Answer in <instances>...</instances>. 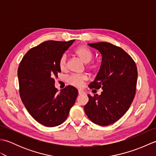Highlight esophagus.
Returning <instances> with one entry per match:
<instances>
[{
    "instance_id": "1",
    "label": "esophagus",
    "mask_w": 156,
    "mask_h": 156,
    "mask_svg": "<svg viewBox=\"0 0 156 156\" xmlns=\"http://www.w3.org/2000/svg\"><path fill=\"white\" fill-rule=\"evenodd\" d=\"M83 93H84V92L82 90H80V89H79V90H78V94H83Z\"/></svg>"
}]
</instances>
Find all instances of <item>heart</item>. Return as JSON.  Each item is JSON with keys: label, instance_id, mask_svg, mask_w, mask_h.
I'll return each instance as SVG.
<instances>
[{"label": "heart", "instance_id": "b5f03b06", "mask_svg": "<svg viewBox=\"0 0 156 156\" xmlns=\"http://www.w3.org/2000/svg\"><path fill=\"white\" fill-rule=\"evenodd\" d=\"M76 54L78 56L81 60L85 64H87L93 58V53L87 46H80L76 49ZM67 60L68 56L66 54H63L59 60V68L62 71H66L67 69ZM87 68L91 71H95L99 68V64L97 61H92L88 63ZM87 80L85 75H72L68 78V82L69 84L74 86L75 87H81L84 82Z\"/></svg>", "mask_w": 156, "mask_h": 156}]
</instances>
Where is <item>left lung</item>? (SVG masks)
Masks as SVG:
<instances>
[{"label": "left lung", "instance_id": "1", "mask_svg": "<svg viewBox=\"0 0 156 156\" xmlns=\"http://www.w3.org/2000/svg\"><path fill=\"white\" fill-rule=\"evenodd\" d=\"M88 45L102 55L100 69L88 87L102 88V92L94 97L88 94L84 111L94 123L107 126L120 119L130 107L136 91L137 66L131 56L118 46L107 42Z\"/></svg>", "mask_w": 156, "mask_h": 156}]
</instances>
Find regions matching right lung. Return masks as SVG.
<instances>
[{
    "mask_svg": "<svg viewBox=\"0 0 156 156\" xmlns=\"http://www.w3.org/2000/svg\"><path fill=\"white\" fill-rule=\"evenodd\" d=\"M74 41L43 42L29 49L19 64L21 101L32 117L45 127L63 123L78 96V90L72 86L59 92L54 86V79L61 72L59 58Z\"/></svg>",
    "mask_w": 156,
    "mask_h": 156,
    "instance_id": "obj_1",
    "label": "right lung"
}]
</instances>
